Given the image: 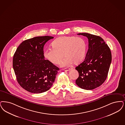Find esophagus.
<instances>
[{
  "instance_id": "34e87169",
  "label": "esophagus",
  "mask_w": 125,
  "mask_h": 125,
  "mask_svg": "<svg viewBox=\"0 0 125 125\" xmlns=\"http://www.w3.org/2000/svg\"><path fill=\"white\" fill-rule=\"evenodd\" d=\"M63 70H64V71H68L70 70V68H65L64 69H63Z\"/></svg>"
}]
</instances>
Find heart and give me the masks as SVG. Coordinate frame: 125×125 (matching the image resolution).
I'll use <instances>...</instances> for the list:
<instances>
[{
    "mask_svg": "<svg viewBox=\"0 0 125 125\" xmlns=\"http://www.w3.org/2000/svg\"><path fill=\"white\" fill-rule=\"evenodd\" d=\"M52 47L44 51L45 58L54 64H58L63 59L61 65L65 66L73 62L74 64L80 63L84 58L86 44L80 37L63 36L58 38L52 42ZM64 55H63V54Z\"/></svg>",
    "mask_w": 125,
    "mask_h": 125,
    "instance_id": "obj_1",
    "label": "heart"
}]
</instances>
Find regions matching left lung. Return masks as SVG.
Wrapping results in <instances>:
<instances>
[{"mask_svg":"<svg viewBox=\"0 0 125 125\" xmlns=\"http://www.w3.org/2000/svg\"><path fill=\"white\" fill-rule=\"evenodd\" d=\"M78 35L88 38V49L84 61L75 68L79 74L76 84L82 89L93 90L102 85L107 78L112 61L111 52L100 36L88 33Z\"/></svg>","mask_w":125,"mask_h":125,"instance_id":"8db88e82","label":"left lung"}]
</instances>
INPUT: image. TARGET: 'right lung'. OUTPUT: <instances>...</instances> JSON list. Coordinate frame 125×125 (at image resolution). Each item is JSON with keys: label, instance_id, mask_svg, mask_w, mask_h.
Here are the masks:
<instances>
[{"label": "right lung", "instance_id": "obj_1", "mask_svg": "<svg viewBox=\"0 0 125 125\" xmlns=\"http://www.w3.org/2000/svg\"><path fill=\"white\" fill-rule=\"evenodd\" d=\"M53 37H36L25 40L13 58V68L20 86L28 92L40 94L50 89L60 69L45 60L44 46Z\"/></svg>", "mask_w": 125, "mask_h": 125}]
</instances>
